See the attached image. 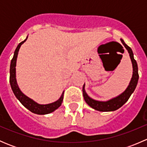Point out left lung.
<instances>
[{"mask_svg":"<svg viewBox=\"0 0 147 147\" xmlns=\"http://www.w3.org/2000/svg\"><path fill=\"white\" fill-rule=\"evenodd\" d=\"M121 41L123 45H124V47H126L128 53H129L130 58H131L133 67L132 78H131V80L130 81L128 87L126 89L125 91L123 93H121L118 97L112 99V100H109V101L100 102L90 98L87 95V93H86L85 90H84V84L83 85L82 92L84 101L86 102V103L89 106L91 107L92 108H93V109H96L97 111H100V112H111V111H115L119 109V108L121 107L123 105H124L127 102V100H129L131 94H132L133 92L135 90L136 87H137L138 80H139V74H138V66L137 61L134 60V54H133V52L131 50V49L124 42V40L122 39H121Z\"/></svg>","mask_w":147,"mask_h":147,"instance_id":"8db88e82","label":"left lung"}]
</instances>
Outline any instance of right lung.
I'll return each instance as SVG.
<instances>
[{"label":"right lung","mask_w":147,"mask_h":147,"mask_svg":"<svg viewBox=\"0 0 147 147\" xmlns=\"http://www.w3.org/2000/svg\"><path fill=\"white\" fill-rule=\"evenodd\" d=\"M26 38L24 41L19 43L18 45L17 48L16 49L14 53V55H13V59L11 60V63H10V86H11V89L13 90V93H14L15 96L17 97L18 100L20 102V103L26 107L28 110L32 112V113L37 114V115H47V114L51 113V112H54L55 109H57L60 105H62V102L63 100V95H64V92L62 94L61 97L57 101L53 102V103L48 104V105H39V104L36 103L34 102L33 100L30 99L27 96L25 95L19 89L18 86L17 82H16V60H17L18 54L19 49H20V46L24 42H26Z\"/></svg>","instance_id":"add662e5"}]
</instances>
